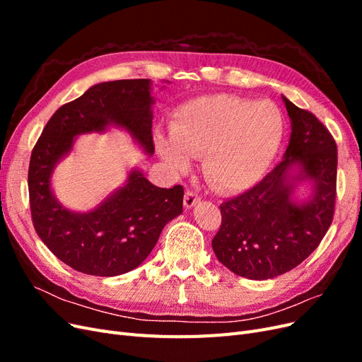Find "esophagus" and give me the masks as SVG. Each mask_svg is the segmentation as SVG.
Masks as SVG:
<instances>
[{"label": "esophagus", "mask_w": 362, "mask_h": 362, "mask_svg": "<svg viewBox=\"0 0 362 362\" xmlns=\"http://www.w3.org/2000/svg\"><path fill=\"white\" fill-rule=\"evenodd\" d=\"M201 201V198L194 192H185L184 194V206L185 208H193L196 204Z\"/></svg>", "instance_id": "34e87169"}]
</instances>
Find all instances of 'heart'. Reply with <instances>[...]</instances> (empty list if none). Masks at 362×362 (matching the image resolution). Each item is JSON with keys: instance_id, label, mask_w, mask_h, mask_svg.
Masks as SVG:
<instances>
[{"instance_id": "1", "label": "heart", "mask_w": 362, "mask_h": 362, "mask_svg": "<svg viewBox=\"0 0 362 362\" xmlns=\"http://www.w3.org/2000/svg\"><path fill=\"white\" fill-rule=\"evenodd\" d=\"M282 133L276 105L233 95H210L178 108L170 137L157 136V149L178 175L190 170V158H202V175L213 189L240 193L264 177Z\"/></svg>"}]
</instances>
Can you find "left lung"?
I'll use <instances>...</instances> for the list:
<instances>
[{"label": "left lung", "instance_id": "8db88e82", "mask_svg": "<svg viewBox=\"0 0 362 362\" xmlns=\"http://www.w3.org/2000/svg\"><path fill=\"white\" fill-rule=\"evenodd\" d=\"M291 134L282 161L255 187L221 205L222 225L211 246L233 273L254 281L299 266L331 226L337 189V145L313 113L282 95ZM303 183L309 194L295 192Z\"/></svg>", "mask_w": 362, "mask_h": 362}]
</instances>
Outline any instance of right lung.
<instances>
[{"mask_svg":"<svg viewBox=\"0 0 362 362\" xmlns=\"http://www.w3.org/2000/svg\"><path fill=\"white\" fill-rule=\"evenodd\" d=\"M154 104L151 80L95 84L52 115L31 152L33 223L52 254L76 272L117 276L136 269L157 245L163 228L182 213L181 185L157 187L139 168L131 169L127 181L90 211L71 210L52 190V173L78 136L103 134L115 127L129 134L146 156H154Z\"/></svg>","mask_w":362,"mask_h":362,"instance_id":"1","label":"right lung"}]
</instances>
